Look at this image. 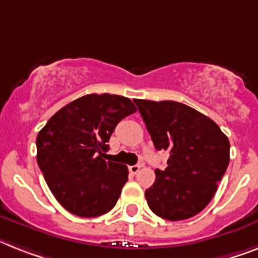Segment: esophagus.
<instances>
[{
	"mask_svg": "<svg viewBox=\"0 0 258 258\" xmlns=\"http://www.w3.org/2000/svg\"><path fill=\"white\" fill-rule=\"evenodd\" d=\"M140 169H141V166H140V165L129 166V171H131V174H133V175H136V174L140 171Z\"/></svg>",
	"mask_w": 258,
	"mask_h": 258,
	"instance_id": "obj_1",
	"label": "esophagus"
}]
</instances>
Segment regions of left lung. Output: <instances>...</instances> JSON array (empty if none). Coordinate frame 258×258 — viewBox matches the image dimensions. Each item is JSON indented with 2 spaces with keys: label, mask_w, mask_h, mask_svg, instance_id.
Instances as JSON below:
<instances>
[{
  "label": "left lung",
  "mask_w": 258,
  "mask_h": 258,
  "mask_svg": "<svg viewBox=\"0 0 258 258\" xmlns=\"http://www.w3.org/2000/svg\"><path fill=\"white\" fill-rule=\"evenodd\" d=\"M157 150L169 153L145 191L149 207L166 220L198 215L214 198L229 163V141L218 124L176 101L134 100Z\"/></svg>",
  "instance_id": "8db88e82"
}]
</instances>
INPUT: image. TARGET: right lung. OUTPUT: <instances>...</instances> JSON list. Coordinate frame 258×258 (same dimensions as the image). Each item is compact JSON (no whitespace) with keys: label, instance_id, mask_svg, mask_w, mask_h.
I'll list each match as a JSON object with an SVG mask.
<instances>
[{"label":"right lung","instance_id":"add662e5","mask_svg":"<svg viewBox=\"0 0 258 258\" xmlns=\"http://www.w3.org/2000/svg\"><path fill=\"white\" fill-rule=\"evenodd\" d=\"M137 108L124 96L86 95L59 109L38 133L37 161L61 207L96 218L116 206L127 167L105 161L116 125Z\"/></svg>","mask_w":258,"mask_h":258}]
</instances>
